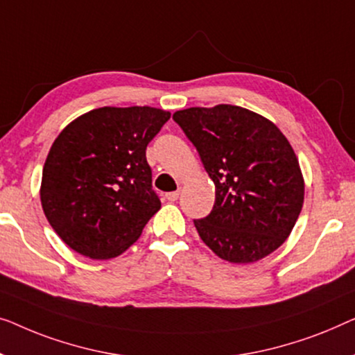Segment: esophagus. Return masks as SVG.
Here are the masks:
<instances>
[{"mask_svg":"<svg viewBox=\"0 0 355 355\" xmlns=\"http://www.w3.org/2000/svg\"><path fill=\"white\" fill-rule=\"evenodd\" d=\"M178 196H180V191H172V193H167V194H166V198H167L171 202L177 201Z\"/></svg>","mask_w":355,"mask_h":355,"instance_id":"obj_1","label":"esophagus"}]
</instances>
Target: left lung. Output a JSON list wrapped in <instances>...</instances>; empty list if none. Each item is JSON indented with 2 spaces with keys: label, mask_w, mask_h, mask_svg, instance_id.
Masks as SVG:
<instances>
[{
  "label": "left lung",
  "mask_w": 355,
  "mask_h": 355,
  "mask_svg": "<svg viewBox=\"0 0 355 355\" xmlns=\"http://www.w3.org/2000/svg\"><path fill=\"white\" fill-rule=\"evenodd\" d=\"M173 121L216 184L212 212L194 220L206 246L232 263L277 251L304 204L302 171L288 138L261 114L232 104L188 107Z\"/></svg>",
  "instance_id": "8db88e82"
}]
</instances>
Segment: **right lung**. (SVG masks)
I'll use <instances>...</instances> for the list:
<instances>
[{"label":"right lung","mask_w":355,"mask_h":355,"mask_svg":"<svg viewBox=\"0 0 355 355\" xmlns=\"http://www.w3.org/2000/svg\"><path fill=\"white\" fill-rule=\"evenodd\" d=\"M171 119L149 106H104L58 135L43 166L40 199L49 225L94 261L121 256L161 209L146 146Z\"/></svg>","instance_id":"add662e5"}]
</instances>
